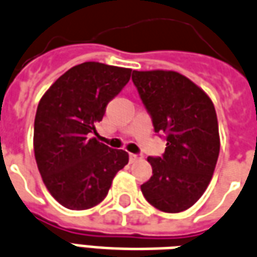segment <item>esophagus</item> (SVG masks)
Wrapping results in <instances>:
<instances>
[{"label":"esophagus","instance_id":"34e87169","mask_svg":"<svg viewBox=\"0 0 257 257\" xmlns=\"http://www.w3.org/2000/svg\"><path fill=\"white\" fill-rule=\"evenodd\" d=\"M139 160H142L141 154H129V161H131V163H136V161H139Z\"/></svg>","mask_w":257,"mask_h":257}]
</instances>
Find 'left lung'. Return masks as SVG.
<instances>
[{
    "label": "left lung",
    "mask_w": 257,
    "mask_h": 257,
    "mask_svg": "<svg viewBox=\"0 0 257 257\" xmlns=\"http://www.w3.org/2000/svg\"><path fill=\"white\" fill-rule=\"evenodd\" d=\"M132 80L154 131L167 139L163 157L147 159L153 175L141 186L142 193L161 211H184L207 189L220 153L213 101L175 71H134Z\"/></svg>",
    "instance_id": "1"
}]
</instances>
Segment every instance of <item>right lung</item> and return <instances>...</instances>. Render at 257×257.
<instances>
[{"label":"right lung","instance_id":"right-lung-1","mask_svg":"<svg viewBox=\"0 0 257 257\" xmlns=\"http://www.w3.org/2000/svg\"><path fill=\"white\" fill-rule=\"evenodd\" d=\"M131 72L101 62L79 64L61 75L37 105L36 163L48 192L66 209L97 206L116 172L128 164L125 150L110 149L93 134Z\"/></svg>","mask_w":257,"mask_h":257}]
</instances>
